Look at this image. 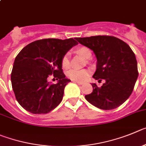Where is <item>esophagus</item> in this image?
Returning <instances> with one entry per match:
<instances>
[{"mask_svg":"<svg viewBox=\"0 0 146 146\" xmlns=\"http://www.w3.org/2000/svg\"><path fill=\"white\" fill-rule=\"evenodd\" d=\"M74 82L77 83V84H78V85H82V84H84V83H83V82H81V81H74Z\"/></svg>","mask_w":146,"mask_h":146,"instance_id":"esophagus-1","label":"esophagus"}]
</instances>
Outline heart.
<instances>
[{"label": "heart", "mask_w": 146, "mask_h": 146, "mask_svg": "<svg viewBox=\"0 0 146 146\" xmlns=\"http://www.w3.org/2000/svg\"><path fill=\"white\" fill-rule=\"evenodd\" d=\"M76 53L78 54L80 56L85 60H88L91 57V52L86 47L81 46L76 49ZM62 67L65 69H67L70 67V56L69 54L67 53L64 55L61 61ZM90 75V72L86 69L83 70H76V69H72L68 71L67 76L69 78L73 80V81H85Z\"/></svg>", "instance_id": "obj_1"}]
</instances>
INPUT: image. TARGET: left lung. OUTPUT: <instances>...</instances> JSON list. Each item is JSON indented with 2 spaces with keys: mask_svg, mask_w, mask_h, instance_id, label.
<instances>
[{
  "mask_svg": "<svg viewBox=\"0 0 146 146\" xmlns=\"http://www.w3.org/2000/svg\"><path fill=\"white\" fill-rule=\"evenodd\" d=\"M75 39L95 54L97 69L93 78L106 81L101 87L92 84L93 91L85 95L86 100L102 110H112L123 104L132 94L138 77L137 60L129 46L108 35Z\"/></svg>",
  "mask_w": 146,
  "mask_h": 146,
  "instance_id": "8db88e82",
  "label": "left lung"
}]
</instances>
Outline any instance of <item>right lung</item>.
<instances>
[{
	"label": "right lung",
	"mask_w": 146,
	"mask_h": 146,
	"mask_svg": "<svg viewBox=\"0 0 146 146\" xmlns=\"http://www.w3.org/2000/svg\"><path fill=\"white\" fill-rule=\"evenodd\" d=\"M78 42L73 38L41 39L22 48L14 62L11 74L12 89L19 105L34 114L48 113L61 102L65 86L62 58ZM58 80L56 85L48 81Z\"/></svg>",
	"instance_id": "obj_1"
}]
</instances>
